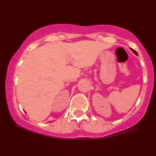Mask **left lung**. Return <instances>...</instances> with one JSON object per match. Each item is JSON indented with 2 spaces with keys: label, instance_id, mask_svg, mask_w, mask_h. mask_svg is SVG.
Masks as SVG:
<instances>
[{
  "label": "left lung",
  "instance_id": "8db88e82",
  "mask_svg": "<svg viewBox=\"0 0 156 156\" xmlns=\"http://www.w3.org/2000/svg\"><path fill=\"white\" fill-rule=\"evenodd\" d=\"M130 49H131V51H132L133 52V53L135 54H136V55H137V56H138V54H137V53H136V51H134V49H132V48H130Z\"/></svg>",
  "mask_w": 156,
  "mask_h": 156
}]
</instances>
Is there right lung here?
<instances>
[{"mask_svg": "<svg viewBox=\"0 0 156 156\" xmlns=\"http://www.w3.org/2000/svg\"><path fill=\"white\" fill-rule=\"evenodd\" d=\"M49 122H50V121H49Z\"/></svg>", "mask_w": 156, "mask_h": 156, "instance_id": "1", "label": "right lung"}]
</instances>
